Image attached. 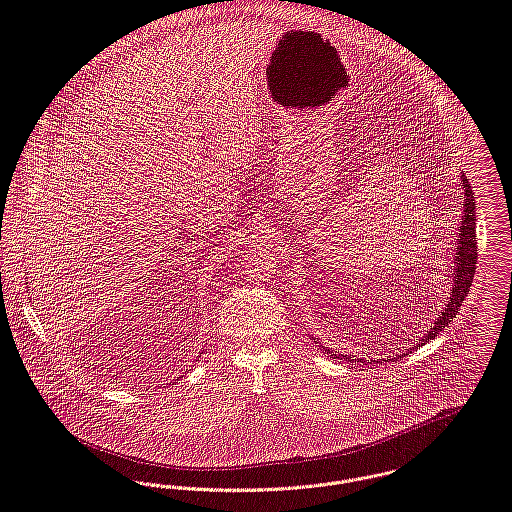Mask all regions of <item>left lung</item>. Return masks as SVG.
<instances>
[{
    "label": "left lung",
    "mask_w": 512,
    "mask_h": 512,
    "mask_svg": "<svg viewBox=\"0 0 512 512\" xmlns=\"http://www.w3.org/2000/svg\"><path fill=\"white\" fill-rule=\"evenodd\" d=\"M461 188H463V214H461V222L457 226V238H455V248H453V266H451V282H453V288L449 292V300L445 304V308L439 312V316L435 318V322L431 324V328L427 330V334H423L419 340L413 341L411 347H407L405 351L401 353H395V355H389V359H401L405 357L411 349H417L421 345H425L427 341L433 340L439 332H443L451 322L453 318L459 314V308L463 306V300L467 296V292L471 290V284H473V276H475V270H477V216H475V198H473V190L469 186V178L465 176V172L461 174ZM312 340L318 341L320 347H326L322 341L318 338H312ZM409 341V340H407ZM405 341V343H407ZM328 353L336 357H341L349 363L353 361H359V363H373L375 357H359L353 359L355 355L351 353H343V351H334V349H328ZM385 361V359H383Z\"/></svg>",
    "instance_id": "obj_1"
}]
</instances>
